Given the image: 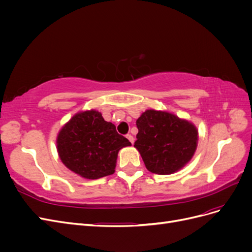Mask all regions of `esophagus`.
<instances>
[{"label":"esophagus","instance_id":"34e87169","mask_svg":"<svg viewBox=\"0 0 252 252\" xmlns=\"http://www.w3.org/2000/svg\"><path fill=\"white\" fill-rule=\"evenodd\" d=\"M126 138H127L129 141L131 142V144H133V143H134V138H133V136H132L131 134H127V135H126Z\"/></svg>","mask_w":252,"mask_h":252}]
</instances>
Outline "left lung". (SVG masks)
<instances>
[{"label": "left lung", "instance_id": "1", "mask_svg": "<svg viewBox=\"0 0 252 252\" xmlns=\"http://www.w3.org/2000/svg\"><path fill=\"white\" fill-rule=\"evenodd\" d=\"M136 127L139 132L134 147L152 173H173L194 155L197 130L188 121L169 112L150 109L136 120Z\"/></svg>", "mask_w": 252, "mask_h": 252}]
</instances>
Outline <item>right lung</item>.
Returning <instances> with one entry per match:
<instances>
[{
	"mask_svg": "<svg viewBox=\"0 0 252 252\" xmlns=\"http://www.w3.org/2000/svg\"><path fill=\"white\" fill-rule=\"evenodd\" d=\"M61 161L71 171L85 179H100L114 172L118 152L130 146L116 126L102 114L84 111L75 114L61 129L57 140Z\"/></svg>",
	"mask_w": 252,
	"mask_h": 252,
	"instance_id": "right-lung-1",
	"label": "right lung"
}]
</instances>
